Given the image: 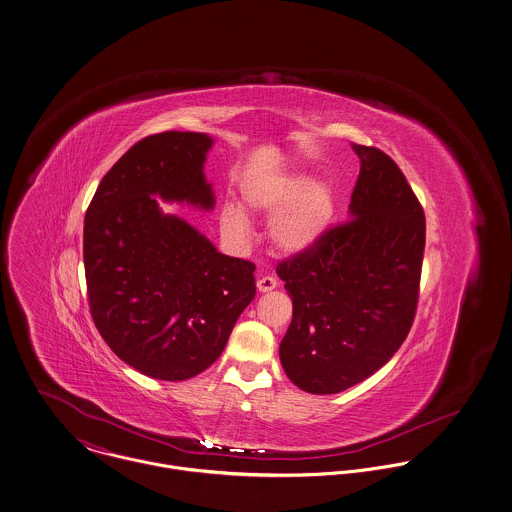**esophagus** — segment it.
Here are the masks:
<instances>
[{
  "mask_svg": "<svg viewBox=\"0 0 512 512\" xmlns=\"http://www.w3.org/2000/svg\"><path fill=\"white\" fill-rule=\"evenodd\" d=\"M277 286H279V281L275 277H271V275H259V279H257V290L259 292H269V290H273Z\"/></svg>",
  "mask_w": 512,
  "mask_h": 512,
  "instance_id": "obj_1",
  "label": "esophagus"
}]
</instances>
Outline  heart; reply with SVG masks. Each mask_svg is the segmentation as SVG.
Returning <instances> with one entry per match:
<instances>
[{
  "label": "heart",
  "mask_w": 512,
  "mask_h": 512,
  "mask_svg": "<svg viewBox=\"0 0 512 512\" xmlns=\"http://www.w3.org/2000/svg\"><path fill=\"white\" fill-rule=\"evenodd\" d=\"M247 212L270 216L269 239L283 253H302L314 247L332 226L336 202L332 188L322 180H306L298 172H281L245 186ZM222 231L233 241L249 237V220L233 204L222 208Z\"/></svg>",
  "instance_id": "b5f03b06"
}]
</instances>
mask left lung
<instances>
[{
	"mask_svg": "<svg viewBox=\"0 0 512 512\" xmlns=\"http://www.w3.org/2000/svg\"><path fill=\"white\" fill-rule=\"evenodd\" d=\"M351 147L361 169L349 220L277 267L292 298L281 363L312 395H336L379 371L406 340L418 304L424 210L387 153Z\"/></svg>",
	"mask_w": 512,
	"mask_h": 512,
	"instance_id": "obj_1",
	"label": "left lung"
}]
</instances>
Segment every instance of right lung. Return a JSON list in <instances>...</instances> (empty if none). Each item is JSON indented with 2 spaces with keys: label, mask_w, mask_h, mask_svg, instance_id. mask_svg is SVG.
<instances>
[{
  "label": "right lung",
  "mask_w": 512,
  "mask_h": 512,
  "mask_svg": "<svg viewBox=\"0 0 512 512\" xmlns=\"http://www.w3.org/2000/svg\"><path fill=\"white\" fill-rule=\"evenodd\" d=\"M212 143L192 131L141 139L102 178L84 218L94 324L121 361L161 381L208 369L255 296L253 263L220 253L155 198L212 210Z\"/></svg>",
  "instance_id": "right-lung-1"
}]
</instances>
